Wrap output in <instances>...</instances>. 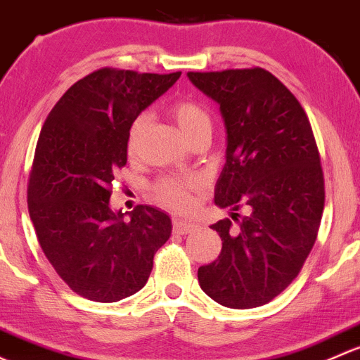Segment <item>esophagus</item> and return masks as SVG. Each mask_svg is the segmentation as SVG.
<instances>
[{"label": "esophagus", "mask_w": 360, "mask_h": 360, "mask_svg": "<svg viewBox=\"0 0 360 360\" xmlns=\"http://www.w3.org/2000/svg\"><path fill=\"white\" fill-rule=\"evenodd\" d=\"M195 227H198V225L192 224V221L181 220V218H173V232H175V234H191L192 231H195Z\"/></svg>", "instance_id": "1"}]
</instances>
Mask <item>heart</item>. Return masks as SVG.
I'll list each match as a JSON object with an SVG mask.
<instances>
[{
	"mask_svg": "<svg viewBox=\"0 0 360 360\" xmlns=\"http://www.w3.org/2000/svg\"><path fill=\"white\" fill-rule=\"evenodd\" d=\"M172 114L175 117L176 124H179L180 131L184 133L185 139L191 136L192 133H195L198 129L210 128L211 121L210 116L198 102L191 98H181L172 103ZM147 124H149V114L142 112L133 120L131 126H129L128 131V153H135L136 146H139V140L142 136V133L146 131ZM198 187V181L187 179H162L154 185L153 195L155 201H159L161 205L172 207L176 211H187L192 205L191 192Z\"/></svg>",
	"mask_w": 360,
	"mask_h": 360,
	"instance_id": "1",
	"label": "heart"
}]
</instances>
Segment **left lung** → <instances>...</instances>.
Returning <instances> with one entry per match:
<instances>
[{
    "mask_svg": "<svg viewBox=\"0 0 360 360\" xmlns=\"http://www.w3.org/2000/svg\"><path fill=\"white\" fill-rule=\"evenodd\" d=\"M187 76L220 105L227 161L214 202L238 221L237 229L231 218L211 225L221 251L199 266V286L229 309H255L290 286L317 239L324 175L312 126L295 95L262 68Z\"/></svg>",
    "mask_w": 360,
    "mask_h": 360,
    "instance_id": "8db88e82",
    "label": "left lung"
}]
</instances>
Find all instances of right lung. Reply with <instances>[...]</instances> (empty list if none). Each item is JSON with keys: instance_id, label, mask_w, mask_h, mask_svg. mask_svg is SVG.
<instances>
[{"instance_id": "1", "label": "right lung", "mask_w": 360, "mask_h": 360, "mask_svg": "<svg viewBox=\"0 0 360 360\" xmlns=\"http://www.w3.org/2000/svg\"><path fill=\"white\" fill-rule=\"evenodd\" d=\"M181 72L103 68L74 83L41 128L27 205L44 257L83 298L112 303L146 286L172 220L140 205L124 220L109 206L114 173L128 159L133 120Z\"/></svg>"}]
</instances>
